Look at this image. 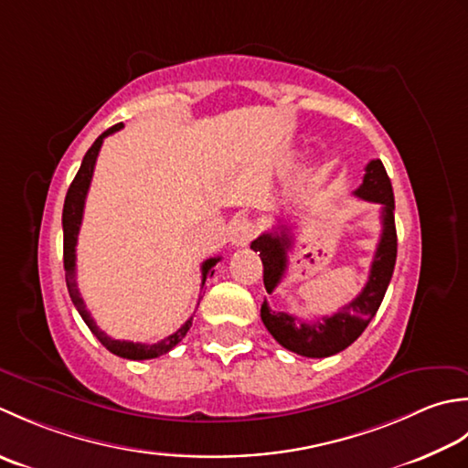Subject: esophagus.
I'll return each instance as SVG.
<instances>
[{
    "label": "esophagus",
    "mask_w": 468,
    "mask_h": 468,
    "mask_svg": "<svg viewBox=\"0 0 468 468\" xmlns=\"http://www.w3.org/2000/svg\"><path fill=\"white\" fill-rule=\"evenodd\" d=\"M256 224L250 220V218H238L234 220L230 228V242L234 246H248L256 236Z\"/></svg>",
    "instance_id": "34e87169"
}]
</instances>
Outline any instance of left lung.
I'll return each mask as SVG.
<instances>
[{"label":"left lung","instance_id":"1","mask_svg":"<svg viewBox=\"0 0 468 468\" xmlns=\"http://www.w3.org/2000/svg\"><path fill=\"white\" fill-rule=\"evenodd\" d=\"M366 202L381 204V236L371 262L366 287L357 297L347 303L339 313L331 317L317 319L314 323H304L289 313H276L262 303L261 317L264 327L271 335L281 343L284 349L304 357H329L349 347L361 333L366 331L369 321L378 313L388 284L392 281L396 254H398V236L394 224V189L389 181L386 167L379 159H371L366 167V176L361 186L354 192ZM254 252L261 254L264 266V287L266 292H272L276 284L282 281L287 272V252L292 248V236L287 226H279V230L264 232L250 244Z\"/></svg>","mask_w":468,"mask_h":468}]
</instances>
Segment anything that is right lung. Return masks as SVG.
Returning a JSON list of instances; mask_svg holds the SVG:
<instances>
[{"label": "right lung", "instance_id": "add662e5", "mask_svg": "<svg viewBox=\"0 0 468 468\" xmlns=\"http://www.w3.org/2000/svg\"><path fill=\"white\" fill-rule=\"evenodd\" d=\"M122 129V122L119 125H114L111 129H107L102 133V135L92 143V147L87 151V155H84L82 164L79 174L72 179V184L69 187V194H66L64 199V209H62V230H64V271H66V287H69L70 292V299L74 303L76 311L80 313V317L87 323L89 329L97 335V339L102 343L104 347H107L111 354L119 356V357H125V359H154L167 354V351L174 349L177 343L186 337V333L192 327V321L194 317H189L184 325H181L176 333H171L169 337H165L164 341H157V343H133V341H119V339H112L109 337L107 333L102 329H99L97 323L90 317V313L87 311V304H84L82 297H80V291H79V284H76V240H79V232H80V224H82V214H84V199H87L89 194V187H90V181H92V171H94V164H97V157H99V151L104 137L112 135V133H117ZM220 259H207L202 264V287L207 276L214 274V266Z\"/></svg>", "mask_w": 468, "mask_h": 468}]
</instances>
